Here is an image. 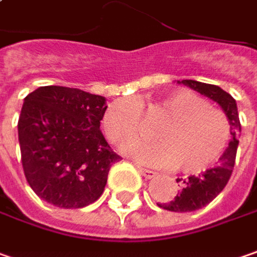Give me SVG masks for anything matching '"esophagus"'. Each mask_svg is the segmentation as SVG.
I'll return each instance as SVG.
<instances>
[{"label": "esophagus", "instance_id": "34e87169", "mask_svg": "<svg viewBox=\"0 0 257 257\" xmlns=\"http://www.w3.org/2000/svg\"><path fill=\"white\" fill-rule=\"evenodd\" d=\"M139 171H140V173H142L146 179H152V178H155V176L158 175L155 171H152V169H146V168H142V166L139 168Z\"/></svg>", "mask_w": 257, "mask_h": 257}]
</instances>
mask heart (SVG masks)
Returning a JSON list of instances; mask_svg holds the SVG:
<instances>
[{
	"instance_id": "1",
	"label": "heart",
	"mask_w": 257,
	"mask_h": 257,
	"mask_svg": "<svg viewBox=\"0 0 257 257\" xmlns=\"http://www.w3.org/2000/svg\"><path fill=\"white\" fill-rule=\"evenodd\" d=\"M143 104L124 98L114 101L104 115V130L117 146H127L145 133ZM150 118H162L155 128L158 142L130 149L137 161L152 166H175L182 173H199L217 161L228 143L230 122L221 109L189 89H178L149 105Z\"/></svg>"
}]
</instances>
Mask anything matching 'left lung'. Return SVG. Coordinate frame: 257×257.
Listing matches in <instances>:
<instances>
[{
	"mask_svg": "<svg viewBox=\"0 0 257 257\" xmlns=\"http://www.w3.org/2000/svg\"><path fill=\"white\" fill-rule=\"evenodd\" d=\"M182 84L191 86L192 89L198 91L199 94L211 98L212 101L218 102L221 108L224 109L225 115L230 122V133H231V142L228 143V148L225 149L223 156L220 158V165L214 166L211 169H207L204 173L198 176H189L182 182L181 191L176 194V197L165 204H159L163 210L175 212H188L199 210L210 204L227 185L233 168L236 162V152L238 146V136L241 132V125L238 120L237 105L236 99L221 89L220 86L211 84H204L192 79H184ZM181 179H176L179 182Z\"/></svg>",
	"mask_w": 257,
	"mask_h": 257,
	"instance_id": "1",
	"label": "left lung"
}]
</instances>
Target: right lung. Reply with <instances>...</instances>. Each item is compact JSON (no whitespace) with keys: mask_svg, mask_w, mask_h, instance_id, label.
<instances>
[{"mask_svg":"<svg viewBox=\"0 0 257 257\" xmlns=\"http://www.w3.org/2000/svg\"><path fill=\"white\" fill-rule=\"evenodd\" d=\"M107 99L78 88L40 86L19 118L21 163L32 189L60 208H82L104 192L121 158L99 130Z\"/></svg>","mask_w":257,"mask_h":257,"instance_id":"1","label":"right lung"}]
</instances>
